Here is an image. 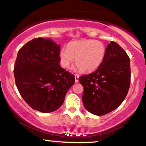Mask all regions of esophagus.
<instances>
[{
	"mask_svg": "<svg viewBox=\"0 0 146 146\" xmlns=\"http://www.w3.org/2000/svg\"><path fill=\"white\" fill-rule=\"evenodd\" d=\"M75 76V82H78V78H79V76L78 74H75L74 75Z\"/></svg>",
	"mask_w": 146,
	"mask_h": 146,
	"instance_id": "34e87169",
	"label": "esophagus"
}]
</instances>
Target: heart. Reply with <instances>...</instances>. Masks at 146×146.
Listing matches in <instances>:
<instances>
[{
    "label": "heart",
    "instance_id": "obj_1",
    "mask_svg": "<svg viewBox=\"0 0 146 146\" xmlns=\"http://www.w3.org/2000/svg\"><path fill=\"white\" fill-rule=\"evenodd\" d=\"M106 47L103 42L95 40L72 41L67 48H62L59 59L63 68H68L75 58V64L82 72H94L105 59Z\"/></svg>",
    "mask_w": 146,
    "mask_h": 146
}]
</instances>
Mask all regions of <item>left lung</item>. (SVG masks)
<instances>
[{"instance_id": "obj_1", "label": "left lung", "mask_w": 146, "mask_h": 146, "mask_svg": "<svg viewBox=\"0 0 146 146\" xmlns=\"http://www.w3.org/2000/svg\"><path fill=\"white\" fill-rule=\"evenodd\" d=\"M78 80L84 88L82 100L87 110L97 116L108 114L117 108L128 93L130 59L119 44L111 41L100 67Z\"/></svg>"}]
</instances>
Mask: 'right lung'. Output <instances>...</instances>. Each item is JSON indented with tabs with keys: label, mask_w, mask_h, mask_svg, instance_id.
<instances>
[{
	"label": "right lung",
	"mask_w": 146,
	"mask_h": 146,
	"mask_svg": "<svg viewBox=\"0 0 146 146\" xmlns=\"http://www.w3.org/2000/svg\"><path fill=\"white\" fill-rule=\"evenodd\" d=\"M60 46L51 38H36L17 53L14 76L21 96L32 109L55 111L75 82L74 75L59 66Z\"/></svg>",
	"instance_id": "obj_1"
}]
</instances>
